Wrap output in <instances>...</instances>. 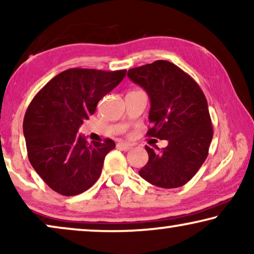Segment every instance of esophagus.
<instances>
[{
	"label": "esophagus",
	"instance_id": "obj_1",
	"mask_svg": "<svg viewBox=\"0 0 254 254\" xmlns=\"http://www.w3.org/2000/svg\"><path fill=\"white\" fill-rule=\"evenodd\" d=\"M131 147H133V145L129 143H126V142H119V143H118V148H119L120 150H124V151L130 150Z\"/></svg>",
	"mask_w": 254,
	"mask_h": 254
}]
</instances>
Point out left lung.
I'll return each instance as SVG.
<instances>
[{
	"label": "left lung",
	"mask_w": 254,
	"mask_h": 254,
	"mask_svg": "<svg viewBox=\"0 0 254 254\" xmlns=\"http://www.w3.org/2000/svg\"><path fill=\"white\" fill-rule=\"evenodd\" d=\"M127 75L150 98L152 127L147 135L169 142L158 152L145 145L149 161L138 175L162 189L185 185L206 161L213 138L202 90L190 75L164 60L129 69Z\"/></svg>",
	"instance_id": "obj_1"
}]
</instances>
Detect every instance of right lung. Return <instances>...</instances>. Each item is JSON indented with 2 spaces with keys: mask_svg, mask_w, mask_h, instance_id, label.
<instances>
[{
  "mask_svg": "<svg viewBox=\"0 0 254 254\" xmlns=\"http://www.w3.org/2000/svg\"><path fill=\"white\" fill-rule=\"evenodd\" d=\"M125 75L126 70L68 69L52 78L27 107L23 131L29 161L61 195L89 190L102 173L105 156L116 148L111 138L89 142L77 131Z\"/></svg>",
  "mask_w": 254,
  "mask_h": 254,
  "instance_id": "add662e5",
  "label": "right lung"
}]
</instances>
